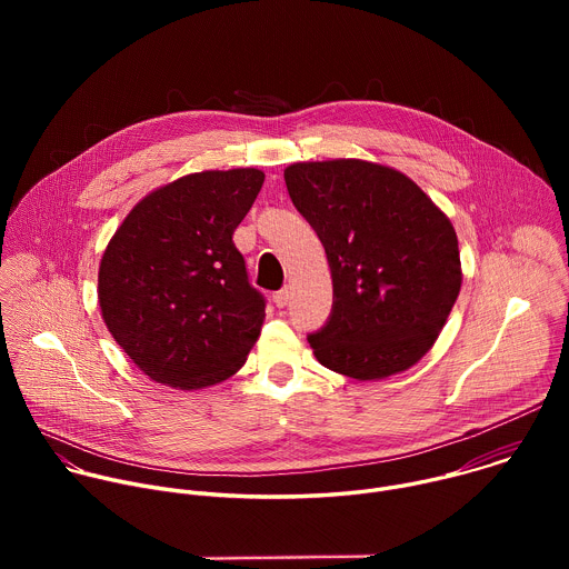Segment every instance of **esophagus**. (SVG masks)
I'll use <instances>...</instances> for the list:
<instances>
[{
    "instance_id": "1",
    "label": "esophagus",
    "mask_w": 569,
    "mask_h": 569,
    "mask_svg": "<svg viewBox=\"0 0 569 569\" xmlns=\"http://www.w3.org/2000/svg\"><path fill=\"white\" fill-rule=\"evenodd\" d=\"M288 299H290V290H288V288H281V290H277V292L272 295V301H274V306H279V308H283V306L288 303Z\"/></svg>"
}]
</instances>
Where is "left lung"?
<instances>
[{
    "label": "left lung",
    "mask_w": 569,
    "mask_h": 569,
    "mask_svg": "<svg viewBox=\"0 0 569 569\" xmlns=\"http://www.w3.org/2000/svg\"><path fill=\"white\" fill-rule=\"evenodd\" d=\"M283 178L333 277L331 315L308 333L315 358L358 380L410 369L461 288L450 220L408 176L371 161H299Z\"/></svg>",
    "instance_id": "left-lung-1"
}]
</instances>
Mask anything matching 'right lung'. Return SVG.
Masks as SVG:
<instances>
[{
  "label": "right lung",
  "mask_w": 569,
  "mask_h": 569,
  "mask_svg": "<svg viewBox=\"0 0 569 569\" xmlns=\"http://www.w3.org/2000/svg\"><path fill=\"white\" fill-rule=\"evenodd\" d=\"M263 180L257 169L184 176L146 196L112 236L99 270L101 312L154 382H222L259 340L266 297L231 236Z\"/></svg>",
  "instance_id": "1"
}]
</instances>
